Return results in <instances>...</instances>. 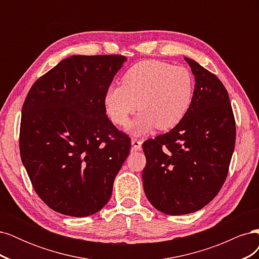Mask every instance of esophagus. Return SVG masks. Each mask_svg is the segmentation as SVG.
Listing matches in <instances>:
<instances>
[{"label": "esophagus", "mask_w": 259, "mask_h": 259, "mask_svg": "<svg viewBox=\"0 0 259 259\" xmlns=\"http://www.w3.org/2000/svg\"><path fill=\"white\" fill-rule=\"evenodd\" d=\"M131 143H132V149H133V150H134V151H140V150H142L143 143L140 142V140L133 138Z\"/></svg>", "instance_id": "obj_1"}]
</instances>
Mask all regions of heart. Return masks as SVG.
<instances>
[{
	"label": "heart",
	"mask_w": 259,
	"mask_h": 259,
	"mask_svg": "<svg viewBox=\"0 0 259 259\" xmlns=\"http://www.w3.org/2000/svg\"><path fill=\"white\" fill-rule=\"evenodd\" d=\"M193 93V76L188 69L161 60H144L125 72L122 85L107 90L105 107L110 119L123 127L138 108L142 113L133 124V134L139 136L154 127H175L190 109Z\"/></svg>",
	"instance_id": "obj_1"
}]
</instances>
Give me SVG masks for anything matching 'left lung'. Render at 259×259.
Instances as JSON below:
<instances>
[{
  "label": "left lung",
  "instance_id": "left-lung-1",
  "mask_svg": "<svg viewBox=\"0 0 259 259\" xmlns=\"http://www.w3.org/2000/svg\"><path fill=\"white\" fill-rule=\"evenodd\" d=\"M185 60L195 81L190 109L173 130L143 144L146 197L167 215L194 213L216 197L236 144V122L224 84L197 61Z\"/></svg>",
  "mask_w": 259,
  "mask_h": 259
}]
</instances>
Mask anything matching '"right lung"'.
Here are the masks:
<instances>
[{
	"instance_id": "right-lung-1",
	"label": "right lung",
	"mask_w": 259,
	"mask_h": 259,
	"mask_svg": "<svg viewBox=\"0 0 259 259\" xmlns=\"http://www.w3.org/2000/svg\"><path fill=\"white\" fill-rule=\"evenodd\" d=\"M126 60L73 55L41 76L23 103L21 161L38 197L60 214L93 215L111 197L131 139L108 119L105 95Z\"/></svg>"
}]
</instances>
